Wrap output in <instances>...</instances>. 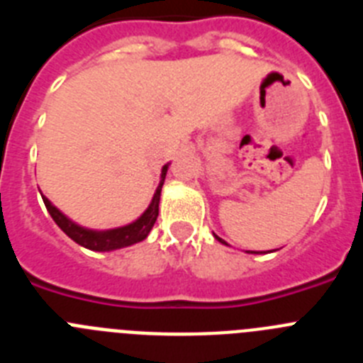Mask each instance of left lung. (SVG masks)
Listing matches in <instances>:
<instances>
[{
    "label": "left lung",
    "mask_w": 363,
    "mask_h": 363,
    "mask_svg": "<svg viewBox=\"0 0 363 363\" xmlns=\"http://www.w3.org/2000/svg\"><path fill=\"white\" fill-rule=\"evenodd\" d=\"M214 238H216L218 242H220V243H223V245H229V243H225V242H223V240H221L220 236H216V234H214ZM247 252H255V251H247Z\"/></svg>",
    "instance_id": "1"
}]
</instances>
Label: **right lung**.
<instances>
[{"label":"right lung","mask_w":363,"mask_h":363,"mask_svg":"<svg viewBox=\"0 0 363 363\" xmlns=\"http://www.w3.org/2000/svg\"><path fill=\"white\" fill-rule=\"evenodd\" d=\"M169 165L167 163L163 165L162 174H160V184L156 187V192H154L152 200H150L149 207L145 209V213L142 216L134 220L133 223H127L123 227H116V229H105V230H96L89 229V227H83L76 221L70 220L69 216L57 209L56 205H52V201L49 198H43V203L49 211V214L52 216V220L56 221V225L63 230V233L69 236L70 240L78 243V245L85 247V249H91V251L96 252H108V251H116V249H123V247L134 245L138 242H143V240L149 236L150 229L156 223V218H158L160 211V196H162V187L163 182H165L167 171H169Z\"/></svg>","instance_id":"1"}]
</instances>
